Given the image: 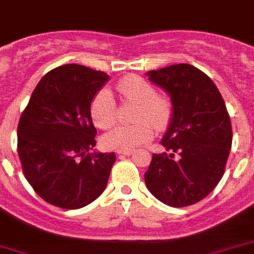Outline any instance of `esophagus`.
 <instances>
[{
  "instance_id": "esophagus-1",
  "label": "esophagus",
  "mask_w": 254,
  "mask_h": 254,
  "mask_svg": "<svg viewBox=\"0 0 254 254\" xmlns=\"http://www.w3.org/2000/svg\"><path fill=\"white\" fill-rule=\"evenodd\" d=\"M134 153V150H119L117 151V154L119 155H131Z\"/></svg>"
}]
</instances>
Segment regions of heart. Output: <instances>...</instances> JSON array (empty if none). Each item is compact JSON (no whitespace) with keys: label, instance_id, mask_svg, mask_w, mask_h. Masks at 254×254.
<instances>
[{"label":"heart","instance_id":"1","mask_svg":"<svg viewBox=\"0 0 254 254\" xmlns=\"http://www.w3.org/2000/svg\"><path fill=\"white\" fill-rule=\"evenodd\" d=\"M117 89L129 103L138 104L135 109L134 125H119L103 137V145L108 149L129 150L147 142L154 135V127L163 129L171 117V103L165 96L157 95L155 88L141 76L130 75L120 81ZM91 117L96 127L108 129L116 123L117 108L113 96L108 89H101L91 104Z\"/></svg>","mask_w":254,"mask_h":254}]
</instances>
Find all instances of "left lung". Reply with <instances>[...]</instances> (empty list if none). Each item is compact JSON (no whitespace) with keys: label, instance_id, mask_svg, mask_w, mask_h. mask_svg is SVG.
Masks as SVG:
<instances>
[{"label":"left lung","instance_id":"1","mask_svg":"<svg viewBox=\"0 0 254 254\" xmlns=\"http://www.w3.org/2000/svg\"><path fill=\"white\" fill-rule=\"evenodd\" d=\"M146 75L173 105L161 141L169 154H153L145 173L146 187L170 207L195 204L220 182L232 146L224 100L213 81L191 64L169 65Z\"/></svg>","mask_w":254,"mask_h":254}]
</instances>
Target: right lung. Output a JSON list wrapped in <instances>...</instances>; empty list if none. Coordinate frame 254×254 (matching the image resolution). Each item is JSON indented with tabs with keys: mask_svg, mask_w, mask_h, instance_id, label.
Returning <instances> with one entry per match:
<instances>
[{
	"mask_svg": "<svg viewBox=\"0 0 254 254\" xmlns=\"http://www.w3.org/2000/svg\"><path fill=\"white\" fill-rule=\"evenodd\" d=\"M109 75L64 64L42 77L18 124V155L26 179L47 203L85 207L103 193L115 153L93 150L92 100Z\"/></svg>",
	"mask_w": 254,
	"mask_h": 254,
	"instance_id": "right-lung-1",
	"label": "right lung"
}]
</instances>
